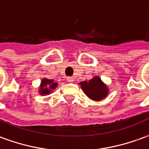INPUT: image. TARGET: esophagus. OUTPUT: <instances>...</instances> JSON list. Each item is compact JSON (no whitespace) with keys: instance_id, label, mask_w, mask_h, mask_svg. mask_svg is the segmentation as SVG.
Returning <instances> with one entry per match:
<instances>
[{"instance_id":"esophagus-1","label":"esophagus","mask_w":149,"mask_h":149,"mask_svg":"<svg viewBox=\"0 0 149 149\" xmlns=\"http://www.w3.org/2000/svg\"><path fill=\"white\" fill-rule=\"evenodd\" d=\"M66 80L68 81L69 83H72L73 81H74V79H73L72 77H67L66 78Z\"/></svg>"}]
</instances>
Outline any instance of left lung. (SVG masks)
I'll list each match as a JSON object with an SVG mask.
<instances>
[{"label": "left lung", "instance_id": "obj_1", "mask_svg": "<svg viewBox=\"0 0 149 149\" xmlns=\"http://www.w3.org/2000/svg\"><path fill=\"white\" fill-rule=\"evenodd\" d=\"M79 84L85 94L90 99L96 101L104 99L109 93L107 86L98 76L92 78L89 81H83L79 83Z\"/></svg>", "mask_w": 149, "mask_h": 149}]
</instances>
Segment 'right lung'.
Instances as JSON below:
<instances>
[{
    "label": "right lung",
    "mask_w": 149,
    "mask_h": 149,
    "mask_svg": "<svg viewBox=\"0 0 149 149\" xmlns=\"http://www.w3.org/2000/svg\"><path fill=\"white\" fill-rule=\"evenodd\" d=\"M57 84L55 83L53 79H43L41 84L40 86V95H49L50 94L53 89L57 88Z\"/></svg>",
    "instance_id": "add662e5"
}]
</instances>
